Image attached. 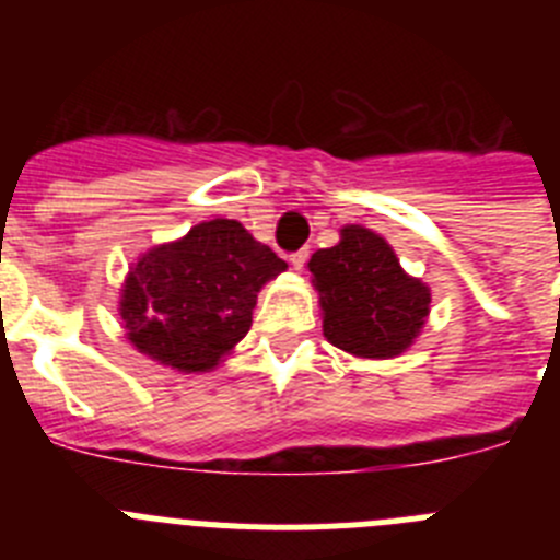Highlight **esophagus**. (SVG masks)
Wrapping results in <instances>:
<instances>
[{
    "instance_id": "obj_1",
    "label": "esophagus",
    "mask_w": 560,
    "mask_h": 560,
    "mask_svg": "<svg viewBox=\"0 0 560 560\" xmlns=\"http://www.w3.org/2000/svg\"><path fill=\"white\" fill-rule=\"evenodd\" d=\"M289 264L294 266V269H303V266L308 264V249H296V252H291V255H289Z\"/></svg>"
}]
</instances>
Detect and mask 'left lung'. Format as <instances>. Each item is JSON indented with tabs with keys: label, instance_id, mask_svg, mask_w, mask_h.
<instances>
[{
	"label": "left lung",
	"instance_id": "8db88e82",
	"mask_svg": "<svg viewBox=\"0 0 560 560\" xmlns=\"http://www.w3.org/2000/svg\"><path fill=\"white\" fill-rule=\"evenodd\" d=\"M330 345L364 359H389L412 345L429 314V289L404 275L384 237L345 226L341 241L308 260Z\"/></svg>",
	"mask_w": 560,
	"mask_h": 560
}]
</instances>
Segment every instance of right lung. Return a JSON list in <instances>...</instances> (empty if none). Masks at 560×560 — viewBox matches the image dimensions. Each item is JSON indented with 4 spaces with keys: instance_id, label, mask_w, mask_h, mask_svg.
<instances>
[{
    "instance_id": "add662e5",
    "label": "right lung",
    "mask_w": 560,
    "mask_h": 560,
    "mask_svg": "<svg viewBox=\"0 0 560 560\" xmlns=\"http://www.w3.org/2000/svg\"><path fill=\"white\" fill-rule=\"evenodd\" d=\"M283 269L237 221H205L131 269L120 303L128 339L182 373L212 370L249 334L257 291Z\"/></svg>"
}]
</instances>
